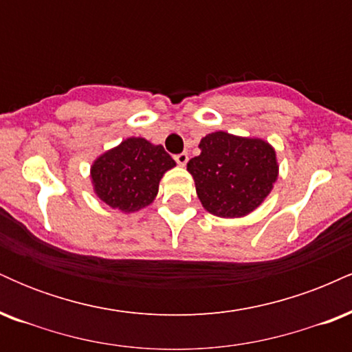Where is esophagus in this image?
<instances>
[{
    "mask_svg": "<svg viewBox=\"0 0 352 352\" xmlns=\"http://www.w3.org/2000/svg\"><path fill=\"white\" fill-rule=\"evenodd\" d=\"M175 162L180 165V167H185L188 162V153L187 152H182L179 155H175Z\"/></svg>",
    "mask_w": 352,
    "mask_h": 352,
    "instance_id": "34e87169",
    "label": "esophagus"
}]
</instances>
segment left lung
I'll return each mask as SVG.
<instances>
[{
  "mask_svg": "<svg viewBox=\"0 0 352 352\" xmlns=\"http://www.w3.org/2000/svg\"><path fill=\"white\" fill-rule=\"evenodd\" d=\"M199 148L200 155L190 159L187 170L212 215L246 217L263 204L278 180L276 152L263 139L218 131L205 135Z\"/></svg>",
  "mask_w": 352,
  "mask_h": 352,
  "instance_id": "1",
  "label": "left lung"
}]
</instances>
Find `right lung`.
Listing matches in <instances>:
<instances>
[{
  "label": "right lung",
  "instance_id": "obj_1",
  "mask_svg": "<svg viewBox=\"0 0 352 352\" xmlns=\"http://www.w3.org/2000/svg\"><path fill=\"white\" fill-rule=\"evenodd\" d=\"M175 165L162 145H153L144 137H129L92 162L91 182L100 201L132 213L155 200L164 173Z\"/></svg>",
  "mask_w": 352,
  "mask_h": 352
}]
</instances>
